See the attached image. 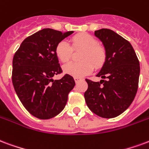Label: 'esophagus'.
Listing matches in <instances>:
<instances>
[{
    "label": "esophagus",
    "instance_id": "esophagus-1",
    "mask_svg": "<svg viewBox=\"0 0 149 149\" xmlns=\"http://www.w3.org/2000/svg\"><path fill=\"white\" fill-rule=\"evenodd\" d=\"M74 80H75V82H76V83H78V82H79V81L80 80V78L74 77Z\"/></svg>",
    "mask_w": 149,
    "mask_h": 149
}]
</instances>
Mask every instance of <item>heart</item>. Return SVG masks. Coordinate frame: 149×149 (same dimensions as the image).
Listing matches in <instances>:
<instances>
[{
	"mask_svg": "<svg viewBox=\"0 0 149 149\" xmlns=\"http://www.w3.org/2000/svg\"><path fill=\"white\" fill-rule=\"evenodd\" d=\"M72 45L74 49H83L79 57L81 62H69L65 65L63 71L66 74L75 77H82L92 72V65L100 68L104 63L105 49L91 35L88 34L76 35L72 38ZM55 54L61 62H66L71 57V47L66 41H61L55 47Z\"/></svg>",
	"mask_w": 149,
	"mask_h": 149,
	"instance_id": "b5f03b06",
	"label": "heart"
}]
</instances>
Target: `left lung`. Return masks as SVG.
I'll use <instances>...</instances> for the list:
<instances>
[{"mask_svg":"<svg viewBox=\"0 0 149 149\" xmlns=\"http://www.w3.org/2000/svg\"><path fill=\"white\" fill-rule=\"evenodd\" d=\"M102 42L106 59L94 82L86 79L88 84L84 93L88 108L98 116L111 118L122 114L130 106L138 88L140 63L130 42L107 28L95 31Z\"/></svg>","mask_w":149,"mask_h":149,"instance_id":"left-lung-1","label":"left lung"}]
</instances>
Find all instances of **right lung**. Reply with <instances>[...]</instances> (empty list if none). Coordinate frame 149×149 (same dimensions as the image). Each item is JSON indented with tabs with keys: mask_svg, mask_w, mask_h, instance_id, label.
Returning <instances> with one entry per match:
<instances>
[{
	"mask_svg": "<svg viewBox=\"0 0 149 149\" xmlns=\"http://www.w3.org/2000/svg\"><path fill=\"white\" fill-rule=\"evenodd\" d=\"M72 33L40 30L25 38L13 57L14 89L27 111L39 119H49L60 114L74 88V79L70 75L53 79L62 72L55 47Z\"/></svg>",
	"mask_w": 149,
	"mask_h": 149,
	"instance_id": "1",
	"label": "right lung"
}]
</instances>
